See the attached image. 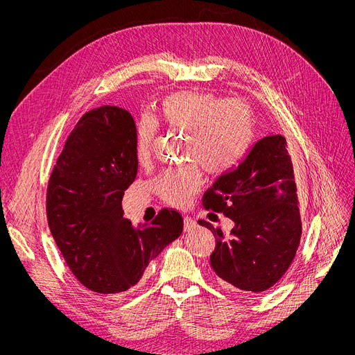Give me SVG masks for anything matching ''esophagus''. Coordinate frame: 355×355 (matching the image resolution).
Here are the masks:
<instances>
[{
  "label": "esophagus",
  "mask_w": 355,
  "mask_h": 355,
  "mask_svg": "<svg viewBox=\"0 0 355 355\" xmlns=\"http://www.w3.org/2000/svg\"><path fill=\"white\" fill-rule=\"evenodd\" d=\"M196 226H197V223H196L194 218H191V217H189V216L184 217V230H185V232H190V230L196 229Z\"/></svg>",
  "instance_id": "esophagus-1"
}]
</instances>
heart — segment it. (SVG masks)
<instances>
[{
	"instance_id": "heart-1",
	"label": "heart",
	"mask_w": 355,
	"mask_h": 355,
	"mask_svg": "<svg viewBox=\"0 0 355 355\" xmlns=\"http://www.w3.org/2000/svg\"><path fill=\"white\" fill-rule=\"evenodd\" d=\"M158 122L171 130L187 132L185 158L198 162L210 174H225L243 158L254 132V116L246 101H226L207 92H175L157 106ZM157 125L142 116L135 130V153L141 164L153 157ZM196 165L170 168L154 181L166 202L185 206L201 185Z\"/></svg>"
}]
</instances>
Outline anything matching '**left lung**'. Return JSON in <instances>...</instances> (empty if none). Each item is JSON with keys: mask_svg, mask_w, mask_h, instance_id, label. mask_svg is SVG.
Wrapping results in <instances>:
<instances>
[{"mask_svg": "<svg viewBox=\"0 0 355 355\" xmlns=\"http://www.w3.org/2000/svg\"><path fill=\"white\" fill-rule=\"evenodd\" d=\"M282 135L254 144L232 171L202 196V207L223 213L234 227L229 237L198 220L216 236L210 256L214 273L226 286L263 292L276 285L293 262L302 236L293 164Z\"/></svg>", "mask_w": 355, "mask_h": 355, "instance_id": "1", "label": "left lung"}]
</instances>
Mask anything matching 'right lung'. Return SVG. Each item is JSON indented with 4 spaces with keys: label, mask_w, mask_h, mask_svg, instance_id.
<instances>
[{
    "label": "right lung",
    "mask_w": 355,
    "mask_h": 355,
    "mask_svg": "<svg viewBox=\"0 0 355 355\" xmlns=\"http://www.w3.org/2000/svg\"><path fill=\"white\" fill-rule=\"evenodd\" d=\"M135 130L122 107L86 112L49 178L46 213L53 239L71 273L96 293L135 286L184 227L174 209H161L151 225L138 230L123 217V191L138 173Z\"/></svg>",
    "instance_id": "obj_1"
}]
</instances>
